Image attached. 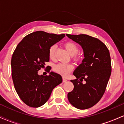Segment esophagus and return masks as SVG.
<instances>
[{
    "mask_svg": "<svg viewBox=\"0 0 124 124\" xmlns=\"http://www.w3.org/2000/svg\"><path fill=\"white\" fill-rule=\"evenodd\" d=\"M63 83H65V82H67V80H68V79H66V78H63Z\"/></svg>",
    "mask_w": 124,
    "mask_h": 124,
    "instance_id": "obj_1",
    "label": "esophagus"
}]
</instances>
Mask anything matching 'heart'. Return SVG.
<instances>
[{
  "mask_svg": "<svg viewBox=\"0 0 124 124\" xmlns=\"http://www.w3.org/2000/svg\"><path fill=\"white\" fill-rule=\"evenodd\" d=\"M65 48L71 55H72V59L75 61H78L80 59V56L78 52H79V47L75 42L72 41H68L64 44ZM55 50L56 45H54L49 48V57L51 60H54L55 58ZM73 69V65L72 64L59 63L54 67V72H56L61 76L67 77Z\"/></svg>",
  "mask_w": 124,
  "mask_h": 124,
  "instance_id": "obj_1",
  "label": "heart"
}]
</instances>
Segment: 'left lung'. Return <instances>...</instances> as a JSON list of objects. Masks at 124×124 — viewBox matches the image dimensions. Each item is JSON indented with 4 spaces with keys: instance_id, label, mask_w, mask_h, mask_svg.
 Returning <instances> with one entry per match:
<instances>
[{
    "instance_id": "1",
    "label": "left lung",
    "mask_w": 124,
    "mask_h": 124,
    "mask_svg": "<svg viewBox=\"0 0 124 124\" xmlns=\"http://www.w3.org/2000/svg\"><path fill=\"white\" fill-rule=\"evenodd\" d=\"M66 35L82 46L85 56L73 72L76 79L70 80L74 89L68 93V100L76 108H89L100 100L106 91L111 73L109 50L103 42L88 35Z\"/></svg>"
}]
</instances>
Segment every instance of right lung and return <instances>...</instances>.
<instances>
[{
    "instance_id": "1",
    "label": "right lung",
    "mask_w": 124,
    "mask_h": 124,
    "mask_svg": "<svg viewBox=\"0 0 124 124\" xmlns=\"http://www.w3.org/2000/svg\"><path fill=\"white\" fill-rule=\"evenodd\" d=\"M65 36L35 31L26 35L14 51L11 61L14 86L20 99L29 107L37 108L44 105L54 88L62 82L59 74L51 72L44 76L38 72L49 61V48Z\"/></svg>"
}]
</instances>
